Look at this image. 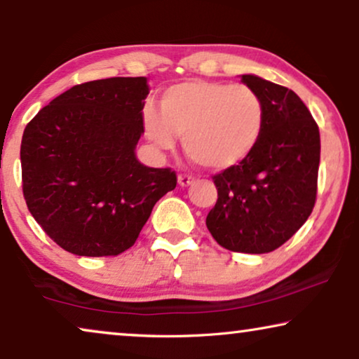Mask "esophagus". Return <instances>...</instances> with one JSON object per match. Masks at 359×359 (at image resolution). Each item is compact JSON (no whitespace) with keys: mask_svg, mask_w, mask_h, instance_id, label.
Returning <instances> with one entry per match:
<instances>
[{"mask_svg":"<svg viewBox=\"0 0 359 359\" xmlns=\"http://www.w3.org/2000/svg\"><path fill=\"white\" fill-rule=\"evenodd\" d=\"M194 181H196V178L193 175H180L178 176L180 186H189V184H193Z\"/></svg>","mask_w":359,"mask_h":359,"instance_id":"1","label":"esophagus"}]
</instances>
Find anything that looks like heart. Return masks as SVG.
Instances as JSON below:
<instances>
[{"instance_id": "obj_1", "label": "heart", "mask_w": 359, "mask_h": 359, "mask_svg": "<svg viewBox=\"0 0 359 359\" xmlns=\"http://www.w3.org/2000/svg\"><path fill=\"white\" fill-rule=\"evenodd\" d=\"M145 134L160 149H171L183 135L186 155L203 168L222 171L242 163L262 140L266 109L247 85L188 80L165 88L160 109H142Z\"/></svg>"}]
</instances>
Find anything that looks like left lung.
<instances>
[{
	"label": "left lung",
	"instance_id": "obj_1",
	"mask_svg": "<svg viewBox=\"0 0 359 359\" xmlns=\"http://www.w3.org/2000/svg\"><path fill=\"white\" fill-rule=\"evenodd\" d=\"M242 81L262 96L264 130L248 158L212 176L217 203L205 225L230 252L268 253L286 243L316 205L320 134L292 90L255 75Z\"/></svg>",
	"mask_w": 359,
	"mask_h": 359
}]
</instances>
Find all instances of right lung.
I'll return each instance as SVG.
<instances>
[{
    "label": "right lung",
    "instance_id": "obj_1",
    "mask_svg": "<svg viewBox=\"0 0 359 359\" xmlns=\"http://www.w3.org/2000/svg\"><path fill=\"white\" fill-rule=\"evenodd\" d=\"M145 76L81 83L24 129L22 194L43 232L80 257H116L135 243L156 201L176 188L171 168L135 156Z\"/></svg>",
    "mask_w": 359,
    "mask_h": 359
}]
</instances>
